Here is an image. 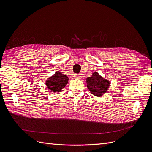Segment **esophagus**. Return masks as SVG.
Segmentation results:
<instances>
[{
	"label": "esophagus",
	"mask_w": 152,
	"mask_h": 152,
	"mask_svg": "<svg viewBox=\"0 0 152 152\" xmlns=\"http://www.w3.org/2000/svg\"><path fill=\"white\" fill-rule=\"evenodd\" d=\"M73 77H74L75 79H82V77L79 74H75V75Z\"/></svg>",
	"instance_id": "34e87169"
}]
</instances>
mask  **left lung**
I'll return each mask as SVG.
<instances>
[{"label": "left lung", "mask_w": 152, "mask_h": 152, "mask_svg": "<svg viewBox=\"0 0 152 152\" xmlns=\"http://www.w3.org/2000/svg\"><path fill=\"white\" fill-rule=\"evenodd\" d=\"M86 84L91 94L101 97L107 92L110 86V82L101 76L97 72L86 79Z\"/></svg>", "instance_id": "obj_1"}]
</instances>
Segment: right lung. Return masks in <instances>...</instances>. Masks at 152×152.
<instances>
[{
    "label": "right lung",
    "instance_id": "right-lung-1",
    "mask_svg": "<svg viewBox=\"0 0 152 152\" xmlns=\"http://www.w3.org/2000/svg\"><path fill=\"white\" fill-rule=\"evenodd\" d=\"M68 82V78L66 75L57 71L53 75L45 81V86L53 93H59L66 86Z\"/></svg>",
    "mask_w": 152,
    "mask_h": 152
}]
</instances>
